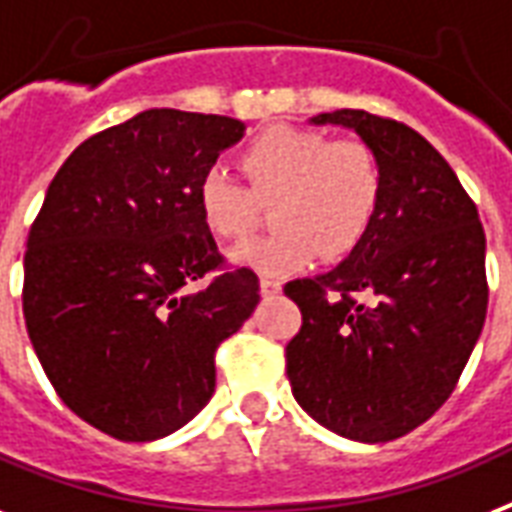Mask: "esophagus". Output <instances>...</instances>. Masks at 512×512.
I'll return each instance as SVG.
<instances>
[{"mask_svg":"<svg viewBox=\"0 0 512 512\" xmlns=\"http://www.w3.org/2000/svg\"><path fill=\"white\" fill-rule=\"evenodd\" d=\"M260 292H263V298H273V295H279L282 292V284L271 279V276H263L260 279Z\"/></svg>","mask_w":512,"mask_h":512,"instance_id":"obj_1","label":"esophagus"}]
</instances>
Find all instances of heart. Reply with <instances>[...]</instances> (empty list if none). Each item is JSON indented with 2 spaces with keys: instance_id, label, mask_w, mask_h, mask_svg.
<instances>
[{
  "instance_id": "heart-1",
  "label": "heart",
  "mask_w": 512,
  "mask_h": 512,
  "mask_svg": "<svg viewBox=\"0 0 512 512\" xmlns=\"http://www.w3.org/2000/svg\"><path fill=\"white\" fill-rule=\"evenodd\" d=\"M249 188L230 171L206 169L195 187L201 222L217 239L255 228L260 204H273V233L230 252L236 265L265 276L300 271L314 260H341L360 247L376 220L384 169L362 142H333L311 128L273 126L241 155Z\"/></svg>"
}]
</instances>
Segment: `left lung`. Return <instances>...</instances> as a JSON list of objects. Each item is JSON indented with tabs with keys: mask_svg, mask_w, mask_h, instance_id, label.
Masks as SVG:
<instances>
[{
	"mask_svg": "<svg viewBox=\"0 0 512 512\" xmlns=\"http://www.w3.org/2000/svg\"><path fill=\"white\" fill-rule=\"evenodd\" d=\"M376 152L384 193L365 239L333 271L284 287L303 314L287 343L298 405L360 443H389L454 392L483 330L486 236L454 169L405 123L365 109L311 117Z\"/></svg>",
	"mask_w": 512,
	"mask_h": 512,
	"instance_id": "left-lung-1",
	"label": "left lung"
}]
</instances>
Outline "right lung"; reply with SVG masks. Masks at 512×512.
Returning <instances> with one entry per match:
<instances>
[{
  "mask_svg": "<svg viewBox=\"0 0 512 512\" xmlns=\"http://www.w3.org/2000/svg\"><path fill=\"white\" fill-rule=\"evenodd\" d=\"M247 126L144 109L85 139L45 193L23 257V317L50 384L91 427L166 438L214 395V351L260 303L255 271H222L195 187Z\"/></svg>",
  "mask_w": 512,
  "mask_h": 512,
  "instance_id": "1",
  "label": "right lung"
}]
</instances>
